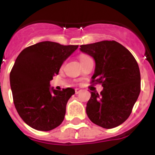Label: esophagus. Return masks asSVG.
<instances>
[{
    "mask_svg": "<svg viewBox=\"0 0 155 155\" xmlns=\"http://www.w3.org/2000/svg\"><path fill=\"white\" fill-rule=\"evenodd\" d=\"M81 91V90L79 89V88H76V89H75V94H78Z\"/></svg>",
    "mask_w": 155,
    "mask_h": 155,
    "instance_id": "34e87169",
    "label": "esophagus"
}]
</instances>
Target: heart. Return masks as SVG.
Listing matches in <instances>:
<instances>
[{
	"label": "heart",
	"instance_id": "b5f03b06",
	"mask_svg": "<svg viewBox=\"0 0 155 155\" xmlns=\"http://www.w3.org/2000/svg\"><path fill=\"white\" fill-rule=\"evenodd\" d=\"M79 59H80L81 63H82L84 62V61H87V60H88V59H91V57L88 55H87V54H81L80 57H79Z\"/></svg>",
	"mask_w": 155,
	"mask_h": 155
}]
</instances>
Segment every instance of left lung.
<instances>
[{"label": "left lung", "instance_id": "1", "mask_svg": "<svg viewBox=\"0 0 155 155\" xmlns=\"http://www.w3.org/2000/svg\"><path fill=\"white\" fill-rule=\"evenodd\" d=\"M80 50L95 61L91 83L103 87L100 94L91 92L86 107L87 116L103 128L118 127L131 114L140 92L137 62L127 48L114 40L81 45Z\"/></svg>", "mask_w": 155, "mask_h": 155}]
</instances>
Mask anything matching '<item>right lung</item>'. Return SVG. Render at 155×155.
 I'll use <instances>...</instances> for the list:
<instances>
[{"mask_svg": "<svg viewBox=\"0 0 155 155\" xmlns=\"http://www.w3.org/2000/svg\"><path fill=\"white\" fill-rule=\"evenodd\" d=\"M78 47L45 41L25 48L18 56L10 73L11 88L18 113L31 128L49 131L64 121L66 105L75 91L50 88V81Z\"/></svg>", "mask_w": 155, "mask_h": 155, "instance_id": "add662e5", "label": "right lung"}]
</instances>
